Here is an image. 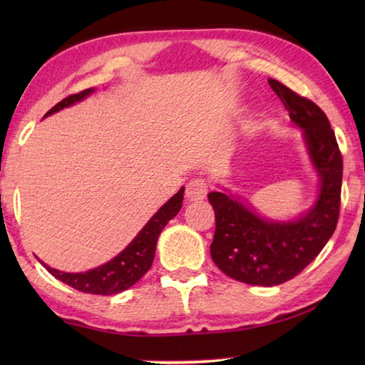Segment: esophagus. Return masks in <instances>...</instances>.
Returning <instances> with one entry per match:
<instances>
[{"label":"esophagus","instance_id":"34e87169","mask_svg":"<svg viewBox=\"0 0 365 365\" xmlns=\"http://www.w3.org/2000/svg\"><path fill=\"white\" fill-rule=\"evenodd\" d=\"M185 195H187L190 201L202 200V197H206L207 195V182L205 178H193V180L188 182Z\"/></svg>","mask_w":365,"mask_h":365}]
</instances>
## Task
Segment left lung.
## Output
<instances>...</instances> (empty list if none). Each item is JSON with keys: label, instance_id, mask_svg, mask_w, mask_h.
<instances>
[{"label": "left lung", "instance_id": "left-lung-1", "mask_svg": "<svg viewBox=\"0 0 365 365\" xmlns=\"http://www.w3.org/2000/svg\"><path fill=\"white\" fill-rule=\"evenodd\" d=\"M269 85L292 122L302 128L309 156L320 177V191L316 205L293 222L259 217L233 195H207L215 214L214 264L230 279L257 287L292 280L319 256L338 224L343 178V158L324 110L279 80L270 78Z\"/></svg>", "mask_w": 365, "mask_h": 365}]
</instances>
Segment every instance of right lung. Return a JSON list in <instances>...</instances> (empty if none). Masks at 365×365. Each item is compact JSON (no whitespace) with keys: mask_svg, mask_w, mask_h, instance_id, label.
Segmentation results:
<instances>
[{"mask_svg":"<svg viewBox=\"0 0 365 365\" xmlns=\"http://www.w3.org/2000/svg\"><path fill=\"white\" fill-rule=\"evenodd\" d=\"M90 93H93V88L83 90L80 91V93L64 98V100L59 101L56 106L49 109L45 117L82 101L83 98H86ZM183 191L185 188L182 187L178 190V193L172 196L170 200L165 202L150 220H148V224L141 228V232L132 240V243L128 245L125 250L119 252L114 259H110L109 262L100 265V267L86 272H78V274H71V272H61L56 269H51L46 264H41L45 265V269L49 274L56 277L58 280L64 282L66 285L76 288L82 293L108 296L120 293L123 289L130 288L146 274L148 270H150L160 232H163V228L165 225H168V222L170 219H174L178 211L182 209Z\"/></svg>","mask_w":365,"mask_h":365,"instance_id":"obj_1","label":"right lung"}]
</instances>
